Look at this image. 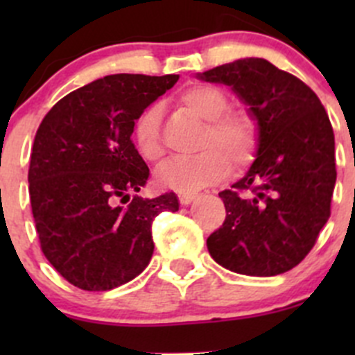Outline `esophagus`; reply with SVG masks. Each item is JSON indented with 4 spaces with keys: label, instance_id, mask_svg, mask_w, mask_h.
<instances>
[{
    "label": "esophagus",
    "instance_id": "esophagus-1",
    "mask_svg": "<svg viewBox=\"0 0 355 355\" xmlns=\"http://www.w3.org/2000/svg\"><path fill=\"white\" fill-rule=\"evenodd\" d=\"M196 198H198V194H178V199H180V202L184 204V206L191 204Z\"/></svg>",
    "mask_w": 355,
    "mask_h": 355
}]
</instances>
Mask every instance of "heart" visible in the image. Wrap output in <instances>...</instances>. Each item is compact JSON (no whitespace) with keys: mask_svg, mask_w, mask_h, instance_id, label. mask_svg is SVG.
Masks as SVG:
<instances>
[{"mask_svg":"<svg viewBox=\"0 0 355 355\" xmlns=\"http://www.w3.org/2000/svg\"><path fill=\"white\" fill-rule=\"evenodd\" d=\"M185 110L206 121V130L199 155L175 157L157 170V184L178 194H194L223 180L232 170V160L247 164L257 148V128L252 118L244 113H225L228 99L218 87L209 84H192L178 94ZM161 111L153 105L134 121L132 137L139 155L148 161L163 155L159 134Z\"/></svg>","mask_w":355,"mask_h":355,"instance_id":"heart-1","label":"heart"}]
</instances>
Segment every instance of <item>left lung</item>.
Wrapping results in <instances>:
<instances>
[{"label": "left lung", "mask_w": 355, "mask_h": 355, "mask_svg": "<svg viewBox=\"0 0 355 355\" xmlns=\"http://www.w3.org/2000/svg\"><path fill=\"white\" fill-rule=\"evenodd\" d=\"M198 78L228 85L257 128L256 159L220 192L227 218L207 237V250L234 273H285L309 254L330 218L336 182L330 118L313 89L268 60H237Z\"/></svg>", "instance_id": "1"}]
</instances>
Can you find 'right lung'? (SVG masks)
<instances>
[{
    "instance_id": "obj_1",
    "label": "right lung",
    "mask_w": 355,
    "mask_h": 355,
    "mask_svg": "<svg viewBox=\"0 0 355 355\" xmlns=\"http://www.w3.org/2000/svg\"><path fill=\"white\" fill-rule=\"evenodd\" d=\"M177 80L106 75L60 99L39 125L28 166L35 230L46 259L75 287L105 292L134 280L155 250L153 220L178 211L173 192L130 200L149 178L134 121Z\"/></svg>"
}]
</instances>
